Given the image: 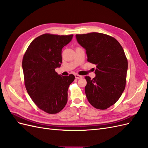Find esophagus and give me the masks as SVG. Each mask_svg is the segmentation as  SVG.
Masks as SVG:
<instances>
[{"label": "esophagus", "mask_w": 148, "mask_h": 148, "mask_svg": "<svg viewBox=\"0 0 148 148\" xmlns=\"http://www.w3.org/2000/svg\"><path fill=\"white\" fill-rule=\"evenodd\" d=\"M75 78H77V79H80V78H82V76H80V75H75Z\"/></svg>", "instance_id": "1"}]
</instances>
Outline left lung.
Here are the masks:
<instances>
[{"instance_id":"1","label":"left lung","mask_w":148,"mask_h":148,"mask_svg":"<svg viewBox=\"0 0 148 148\" xmlns=\"http://www.w3.org/2000/svg\"><path fill=\"white\" fill-rule=\"evenodd\" d=\"M76 38L86 50L88 61L96 65V77H85L87 99L95 108L106 109L119 100L125 88L128 61L123 49L115 38L105 34H76Z\"/></svg>"}]
</instances>
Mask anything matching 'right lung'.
<instances>
[{
	"label": "right lung",
	"instance_id": "1",
	"mask_svg": "<svg viewBox=\"0 0 148 148\" xmlns=\"http://www.w3.org/2000/svg\"><path fill=\"white\" fill-rule=\"evenodd\" d=\"M73 35L44 34L31 42L22 61L25 87L28 95L40 109L57 114L65 106L69 85L75 79L55 71L61 66L62 49Z\"/></svg>",
	"mask_w": 148,
	"mask_h": 148
}]
</instances>
